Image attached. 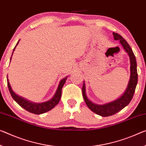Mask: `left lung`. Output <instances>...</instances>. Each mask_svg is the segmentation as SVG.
<instances>
[{
    "label": "left lung",
    "instance_id": "obj_1",
    "mask_svg": "<svg viewBox=\"0 0 146 146\" xmlns=\"http://www.w3.org/2000/svg\"><path fill=\"white\" fill-rule=\"evenodd\" d=\"M113 35L114 40L119 41L121 46H122L123 50L127 53L129 57L130 73H131V74H130V78L127 89H125L124 93L117 99L103 104H97L89 100L88 96H87L85 81H84V84H83L82 87L83 97H84L87 107L94 113L102 116V117H108V116L113 115V114L121 110L125 107H126L131 101L132 98L133 97L138 83L137 64H136V57L133 50H132L129 44L127 43V42L121 36L115 33H113Z\"/></svg>",
    "mask_w": 146,
    "mask_h": 146
}]
</instances>
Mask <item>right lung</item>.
Wrapping results in <instances>:
<instances>
[{
  "label": "right lung",
  "mask_w": 146,
  "mask_h": 146,
  "mask_svg": "<svg viewBox=\"0 0 146 146\" xmlns=\"http://www.w3.org/2000/svg\"><path fill=\"white\" fill-rule=\"evenodd\" d=\"M19 41L20 40H19V41L17 42V43L16 44V45H15V48H13L12 55L11 56V58H10V62L11 61V60H12V57L13 55V51H15V49L17 46V44H19ZM68 77V76H67L65 78H64L63 79H62L60 81L59 84L58 85L57 90H56L55 93L54 94V95L53 96V97L51 98V99L48 100V101L39 102V103L30 101V100L26 99V98H25L24 97H22V96L17 95V94L13 91L12 87H11V85L10 84V82H9V80L8 78V76H7V83H8L9 91H10L11 96H12L13 99L20 106H21L23 108L26 110L27 111L31 112V113L38 114H38L44 113L47 111L51 110H52L53 108H54L56 105L59 103V102L60 101V97H61L62 88L64 85V84H65L66 80H67V78Z\"/></svg>",
  "instance_id": "obj_1"
}]
</instances>
